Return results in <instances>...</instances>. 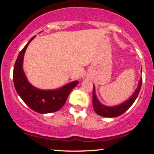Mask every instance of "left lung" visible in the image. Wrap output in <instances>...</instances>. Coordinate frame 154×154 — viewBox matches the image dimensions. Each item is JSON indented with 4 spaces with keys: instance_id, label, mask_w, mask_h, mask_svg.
<instances>
[{
    "instance_id": "8db88e82",
    "label": "left lung",
    "mask_w": 154,
    "mask_h": 154,
    "mask_svg": "<svg viewBox=\"0 0 154 154\" xmlns=\"http://www.w3.org/2000/svg\"><path fill=\"white\" fill-rule=\"evenodd\" d=\"M142 72V71H141ZM143 79L141 77L140 79L138 86L136 91L134 92L132 95L126 101L123 102L122 103L119 104L117 106H104L98 100L97 98L96 94L95 92V86L93 85V107L94 111H95L97 114L99 116H103V117H116L119 116L122 114H124L131 106L133 104L136 98L138 96V94L140 91L141 85H142Z\"/></svg>"
}]
</instances>
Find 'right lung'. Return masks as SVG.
Returning a JSON list of instances; mask_svg holds the SVG:
<instances>
[{
  "label": "right lung",
  "instance_id": "add662e5",
  "mask_svg": "<svg viewBox=\"0 0 154 154\" xmlns=\"http://www.w3.org/2000/svg\"><path fill=\"white\" fill-rule=\"evenodd\" d=\"M35 38H32L19 54L14 67V84L17 93L31 109L40 114H48L62 108L70 92L79 82L74 81L56 90H40L32 85L23 70V59L26 48Z\"/></svg>",
  "mask_w": 154,
  "mask_h": 154
}]
</instances>
